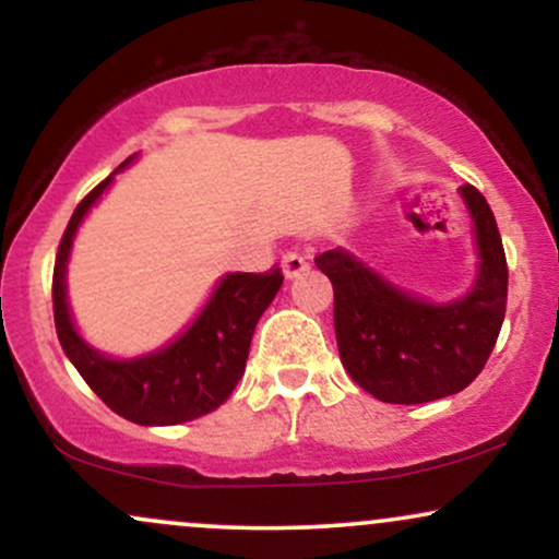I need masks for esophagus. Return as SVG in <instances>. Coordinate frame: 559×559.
Wrapping results in <instances>:
<instances>
[{"instance_id":"esophagus-1","label":"esophagus","mask_w":559,"mask_h":559,"mask_svg":"<svg viewBox=\"0 0 559 559\" xmlns=\"http://www.w3.org/2000/svg\"><path fill=\"white\" fill-rule=\"evenodd\" d=\"M281 267H284L286 278H294L307 267V258L299 252V249H288V252L281 258Z\"/></svg>"}]
</instances>
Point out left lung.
<instances>
[{"instance_id":"obj_1","label":"left lung","mask_w":559,"mask_h":559,"mask_svg":"<svg viewBox=\"0 0 559 559\" xmlns=\"http://www.w3.org/2000/svg\"><path fill=\"white\" fill-rule=\"evenodd\" d=\"M463 197L476 223L478 281L465 299L428 305L400 292L344 249L316 258L333 284V329L346 373L376 400L423 404L457 394L489 360L507 310V258L476 186Z\"/></svg>"}]
</instances>
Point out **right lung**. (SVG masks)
<instances>
[{
    "instance_id": "1",
    "label": "right lung",
    "mask_w": 559,
    "mask_h": 559,
    "mask_svg": "<svg viewBox=\"0 0 559 559\" xmlns=\"http://www.w3.org/2000/svg\"><path fill=\"white\" fill-rule=\"evenodd\" d=\"M126 165L128 159L120 168ZM110 181L112 176L81 199L60 239L52 275L57 338L83 381L120 418L139 426L197 420L221 407L241 381L252 333L284 284V273L278 265L267 273H230L178 342L131 362L107 360L83 344L73 329L66 301V262L75 228Z\"/></svg>"
}]
</instances>
